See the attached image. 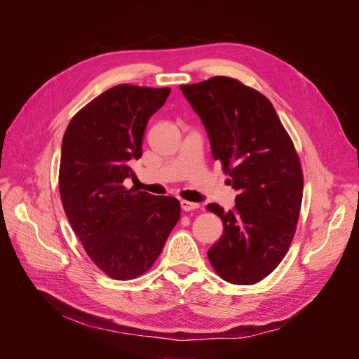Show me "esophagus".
Returning a JSON list of instances; mask_svg holds the SVG:
<instances>
[{
  "label": "esophagus",
  "instance_id": "1",
  "mask_svg": "<svg viewBox=\"0 0 359 359\" xmlns=\"http://www.w3.org/2000/svg\"><path fill=\"white\" fill-rule=\"evenodd\" d=\"M180 205H182V209H183V210H186V212L195 210V209H198V208H199V203H195V202H189V201H184V199L180 202Z\"/></svg>",
  "mask_w": 359,
  "mask_h": 359
}]
</instances>
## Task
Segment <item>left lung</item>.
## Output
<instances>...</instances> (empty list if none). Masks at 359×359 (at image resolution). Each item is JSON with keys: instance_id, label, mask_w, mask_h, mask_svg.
I'll return each instance as SVG.
<instances>
[{"instance_id": "8db88e82", "label": "left lung", "mask_w": 359, "mask_h": 359, "mask_svg": "<svg viewBox=\"0 0 359 359\" xmlns=\"http://www.w3.org/2000/svg\"><path fill=\"white\" fill-rule=\"evenodd\" d=\"M183 95L208 131L238 195L222 219L224 233L208 258L225 281L250 285L266 278L287 254L303 198V172L290 135L273 104L258 90L228 76L182 85Z\"/></svg>"}]
</instances>
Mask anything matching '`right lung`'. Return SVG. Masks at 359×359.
<instances>
[{
    "instance_id": "1",
    "label": "right lung",
    "mask_w": 359,
    "mask_h": 359,
    "mask_svg": "<svg viewBox=\"0 0 359 359\" xmlns=\"http://www.w3.org/2000/svg\"><path fill=\"white\" fill-rule=\"evenodd\" d=\"M170 88L121 83L85 105L65 131L59 192L86 254L115 280L144 274L180 218L173 196L127 189L150 116Z\"/></svg>"
}]
</instances>
